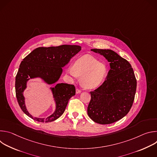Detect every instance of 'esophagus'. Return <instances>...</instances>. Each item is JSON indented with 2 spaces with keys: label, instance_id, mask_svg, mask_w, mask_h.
<instances>
[{
  "label": "esophagus",
  "instance_id": "34e87169",
  "mask_svg": "<svg viewBox=\"0 0 157 157\" xmlns=\"http://www.w3.org/2000/svg\"><path fill=\"white\" fill-rule=\"evenodd\" d=\"M81 90H79V89H76V94H79V93H81Z\"/></svg>",
  "mask_w": 157,
  "mask_h": 157
}]
</instances>
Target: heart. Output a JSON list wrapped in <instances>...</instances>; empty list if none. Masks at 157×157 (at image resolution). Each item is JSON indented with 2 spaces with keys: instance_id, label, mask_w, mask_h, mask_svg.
Wrapping results in <instances>:
<instances>
[{
  "instance_id": "b5f03b06",
  "label": "heart",
  "mask_w": 157,
  "mask_h": 157,
  "mask_svg": "<svg viewBox=\"0 0 157 157\" xmlns=\"http://www.w3.org/2000/svg\"><path fill=\"white\" fill-rule=\"evenodd\" d=\"M73 78L81 76L82 85L87 89H94L100 86L107 75L105 66L94 58L86 55L78 59L75 65L70 66L68 71Z\"/></svg>"
}]
</instances>
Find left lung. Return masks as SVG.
I'll return each mask as SVG.
<instances>
[{
    "label": "left lung",
    "mask_w": 157,
    "mask_h": 157,
    "mask_svg": "<svg viewBox=\"0 0 157 157\" xmlns=\"http://www.w3.org/2000/svg\"><path fill=\"white\" fill-rule=\"evenodd\" d=\"M109 62L110 70L103 84L90 92L87 114L94 122L109 124L125 116L133 104L137 80L131 64L111 50L91 49Z\"/></svg>",
    "instance_id": "obj_1"
}]
</instances>
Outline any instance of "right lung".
Masks as SVG:
<instances>
[{"instance_id": "obj_1", "label": "right lung", "mask_w": 157, "mask_h": 157, "mask_svg": "<svg viewBox=\"0 0 157 157\" xmlns=\"http://www.w3.org/2000/svg\"><path fill=\"white\" fill-rule=\"evenodd\" d=\"M81 50L80 46L68 44L39 47L33 50L21 62L15 77V93L21 109L27 116L37 122H50L56 120L63 114L70 99L75 95L74 85L58 83L54 87H50L56 109L51 116L46 118L33 117L29 113L24 92L27 88L28 81L32 79L40 78L48 84L56 83L62 74V68Z\"/></svg>"}]
</instances>
